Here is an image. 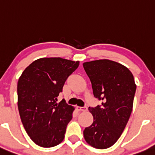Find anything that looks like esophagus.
I'll return each mask as SVG.
<instances>
[{
    "mask_svg": "<svg viewBox=\"0 0 155 155\" xmlns=\"http://www.w3.org/2000/svg\"><path fill=\"white\" fill-rule=\"evenodd\" d=\"M76 109H77V110H79V111H85L87 109V107H79V106H78V107H76Z\"/></svg>",
    "mask_w": 155,
    "mask_h": 155,
    "instance_id": "esophagus-1",
    "label": "esophagus"
}]
</instances>
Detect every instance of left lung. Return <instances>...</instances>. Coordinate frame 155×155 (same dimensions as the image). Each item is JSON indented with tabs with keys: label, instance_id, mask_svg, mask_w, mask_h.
I'll list each match as a JSON object with an SVG mask.
<instances>
[{
	"label": "left lung",
	"instance_id": "1",
	"mask_svg": "<svg viewBox=\"0 0 155 155\" xmlns=\"http://www.w3.org/2000/svg\"><path fill=\"white\" fill-rule=\"evenodd\" d=\"M92 83L93 94L102 105L89 107L92 124L84 137L90 146L104 150L113 146L124 131L133 109L137 85L127 67L108 59L83 63Z\"/></svg>",
	"mask_w": 155,
	"mask_h": 155
}]
</instances>
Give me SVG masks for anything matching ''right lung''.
I'll return each instance as SVG.
<instances>
[{
    "mask_svg": "<svg viewBox=\"0 0 155 155\" xmlns=\"http://www.w3.org/2000/svg\"><path fill=\"white\" fill-rule=\"evenodd\" d=\"M79 61L42 58L25 68L17 84L18 108L22 124L38 146L53 147L62 142L75 108L57 103L67 78Z\"/></svg>",
    "mask_w": 155,
    "mask_h": 155,
    "instance_id": "obj_1",
    "label": "right lung"
}]
</instances>
